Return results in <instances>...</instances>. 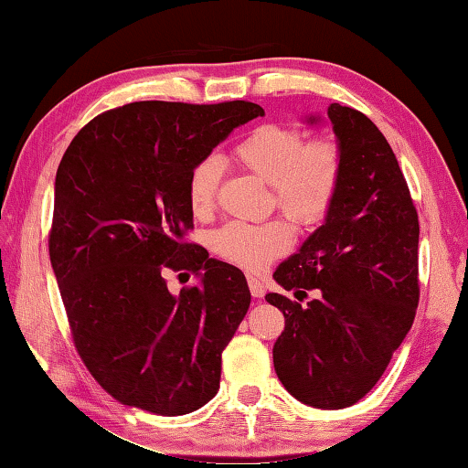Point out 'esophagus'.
Masks as SVG:
<instances>
[{"instance_id": "obj_1", "label": "esophagus", "mask_w": 468, "mask_h": 468, "mask_svg": "<svg viewBox=\"0 0 468 468\" xmlns=\"http://www.w3.org/2000/svg\"><path fill=\"white\" fill-rule=\"evenodd\" d=\"M247 282H249V288H250L252 298H263V296H265V285H263V282L257 280L255 275H249Z\"/></svg>"}]
</instances>
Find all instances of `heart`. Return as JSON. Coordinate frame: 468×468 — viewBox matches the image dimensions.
I'll use <instances>...</instances> for the list:
<instances>
[{
	"instance_id": "1",
	"label": "heart",
	"mask_w": 468,
	"mask_h": 468,
	"mask_svg": "<svg viewBox=\"0 0 468 468\" xmlns=\"http://www.w3.org/2000/svg\"><path fill=\"white\" fill-rule=\"evenodd\" d=\"M234 162L271 186L273 207L300 228H313L329 216L343 178V147L331 133L310 137L296 127L267 122L234 147ZM224 166L205 155L186 178V201L195 216H207L218 199ZM292 228L282 219L265 224L229 221L211 234L218 257L244 269H263L292 247Z\"/></svg>"
}]
</instances>
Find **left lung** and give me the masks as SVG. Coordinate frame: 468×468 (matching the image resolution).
I'll return each instance as SVG.
<instances>
[{
  "label": "left lung",
  "instance_id": "1",
  "mask_svg": "<svg viewBox=\"0 0 468 468\" xmlns=\"http://www.w3.org/2000/svg\"><path fill=\"white\" fill-rule=\"evenodd\" d=\"M343 178L324 224L275 269L285 316L273 366L285 390L316 409L356 405L387 370L420 304V219L387 137L333 102ZM314 121V119H313Z\"/></svg>",
  "mask_w": 468,
  "mask_h": 468
}]
</instances>
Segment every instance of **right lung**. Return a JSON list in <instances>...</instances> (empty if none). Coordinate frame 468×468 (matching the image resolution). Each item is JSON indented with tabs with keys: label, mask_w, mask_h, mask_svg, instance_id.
I'll return each mask as SVG.
<instances>
[{
	"label": "right lung",
	"mask_w": 468,
	"mask_h": 468,
	"mask_svg": "<svg viewBox=\"0 0 468 468\" xmlns=\"http://www.w3.org/2000/svg\"><path fill=\"white\" fill-rule=\"evenodd\" d=\"M263 114L247 101L131 102L94 117L63 154L48 257L73 346L122 405L175 417L216 397L221 351L250 292L240 269L185 239L186 178L234 127ZM168 271L200 283L170 294Z\"/></svg>",
	"instance_id": "1"
}]
</instances>
